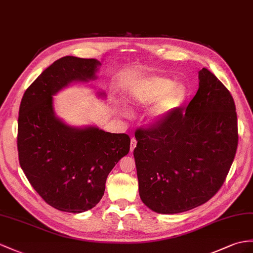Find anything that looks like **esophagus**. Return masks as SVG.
<instances>
[{"label":"esophagus","instance_id":"esophagus-1","mask_svg":"<svg viewBox=\"0 0 253 253\" xmlns=\"http://www.w3.org/2000/svg\"><path fill=\"white\" fill-rule=\"evenodd\" d=\"M136 144H137V140L135 139L134 137H132V138H131V146H130V150H131V152L135 149V147H136Z\"/></svg>","mask_w":253,"mask_h":253}]
</instances>
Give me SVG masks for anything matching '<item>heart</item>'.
Masks as SVG:
<instances>
[{
  "label": "heart",
  "mask_w": 253,
  "mask_h": 253,
  "mask_svg": "<svg viewBox=\"0 0 253 253\" xmlns=\"http://www.w3.org/2000/svg\"><path fill=\"white\" fill-rule=\"evenodd\" d=\"M186 85L160 76L136 80L126 91V101L133 108L145 107L156 102L150 109L148 120L161 125L179 107L187 96Z\"/></svg>",
  "instance_id": "b5f03b06"
}]
</instances>
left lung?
<instances>
[{
	"label": "left lung",
	"mask_w": 253,
	"mask_h": 253,
	"mask_svg": "<svg viewBox=\"0 0 253 253\" xmlns=\"http://www.w3.org/2000/svg\"><path fill=\"white\" fill-rule=\"evenodd\" d=\"M187 108L135 132L139 196L151 211L174 214L204 204L222 186L238 145L235 103L207 69Z\"/></svg>",
	"instance_id": "8db88e82"
}]
</instances>
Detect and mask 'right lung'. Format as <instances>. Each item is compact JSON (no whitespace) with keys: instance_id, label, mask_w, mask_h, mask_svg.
Listing matches in <instances>:
<instances>
[{"instance_id":"obj_1","label":"right lung","mask_w":253,"mask_h":253,"mask_svg":"<svg viewBox=\"0 0 253 253\" xmlns=\"http://www.w3.org/2000/svg\"><path fill=\"white\" fill-rule=\"evenodd\" d=\"M96 59L72 55L53 62L22 96L18 118V155L31 186L47 204L79 213L93 208L107 176L130 151L126 134L94 126H72L55 116L53 95L72 83L96 79ZM101 97L105 92H98Z\"/></svg>"}]
</instances>
